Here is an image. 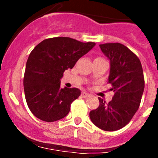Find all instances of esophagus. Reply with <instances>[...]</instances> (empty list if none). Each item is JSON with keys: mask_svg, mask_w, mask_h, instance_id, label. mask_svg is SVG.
<instances>
[{"mask_svg": "<svg viewBox=\"0 0 158 158\" xmlns=\"http://www.w3.org/2000/svg\"><path fill=\"white\" fill-rule=\"evenodd\" d=\"M81 96V97H83V98H87V97H89L90 95H89L88 93H86V92H82Z\"/></svg>", "mask_w": 158, "mask_h": 158, "instance_id": "34e87169", "label": "esophagus"}]
</instances>
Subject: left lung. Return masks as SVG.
Instances as JSON below:
<instances>
[{
  "label": "left lung",
  "mask_w": 158,
  "mask_h": 158,
  "mask_svg": "<svg viewBox=\"0 0 158 158\" xmlns=\"http://www.w3.org/2000/svg\"><path fill=\"white\" fill-rule=\"evenodd\" d=\"M102 52L110 60L111 68L107 83L114 92L107 104L99 98L100 105L89 113L91 121L106 131H115L125 127L140 105L145 87L144 75L136 54L121 43L100 44Z\"/></svg>",
  "instance_id": "obj_1"
}]
</instances>
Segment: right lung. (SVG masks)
Returning <instances> with one entry per match:
<instances>
[{
  "mask_svg": "<svg viewBox=\"0 0 158 158\" xmlns=\"http://www.w3.org/2000/svg\"><path fill=\"white\" fill-rule=\"evenodd\" d=\"M96 43H82L69 37L47 39L31 52L23 77L25 99L32 114L45 122H54L68 115L72 102L81 91L61 88L64 71L72 69L77 60Z\"/></svg>",
  "mask_w": 158,
  "mask_h": 158,
  "instance_id": "1",
  "label": "right lung"
}]
</instances>
